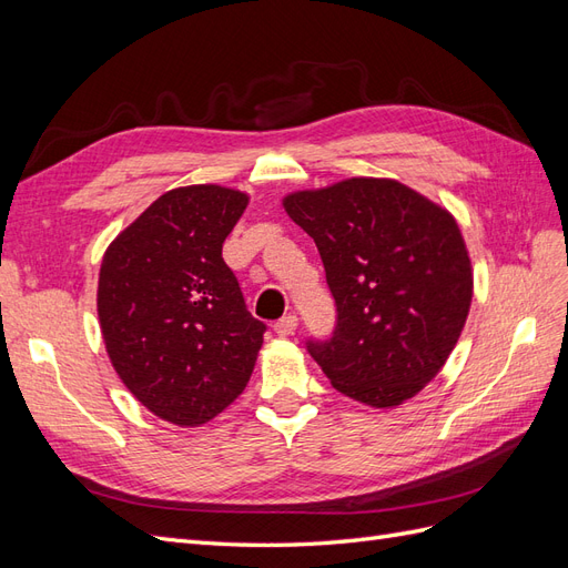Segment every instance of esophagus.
Returning a JSON list of instances; mask_svg holds the SVG:
<instances>
[{
  "label": "esophagus",
  "instance_id": "obj_1",
  "mask_svg": "<svg viewBox=\"0 0 568 568\" xmlns=\"http://www.w3.org/2000/svg\"><path fill=\"white\" fill-rule=\"evenodd\" d=\"M296 329H298V317L296 315H286L277 324H274V334L282 336V338L296 334Z\"/></svg>",
  "mask_w": 568,
  "mask_h": 568
}]
</instances>
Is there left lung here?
Listing matches in <instances>:
<instances>
[{
	"label": "left lung",
	"instance_id": "1",
	"mask_svg": "<svg viewBox=\"0 0 568 568\" xmlns=\"http://www.w3.org/2000/svg\"><path fill=\"white\" fill-rule=\"evenodd\" d=\"M315 239L338 324L307 351L332 386L374 409L407 403L448 363L474 270L455 215L390 178H348L282 199Z\"/></svg>",
	"mask_w": 568,
	"mask_h": 568
}]
</instances>
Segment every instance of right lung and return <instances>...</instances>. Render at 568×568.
Wrapping results in <instances>:
<instances>
[{
  "label": "right lung",
  "instance_id": "obj_1",
  "mask_svg": "<svg viewBox=\"0 0 568 568\" xmlns=\"http://www.w3.org/2000/svg\"><path fill=\"white\" fill-rule=\"evenodd\" d=\"M251 196L170 189L109 244L97 315L120 382L159 419L196 428L246 388L265 324L248 311L222 244Z\"/></svg>",
  "mask_w": 568,
  "mask_h": 568
}]
</instances>
